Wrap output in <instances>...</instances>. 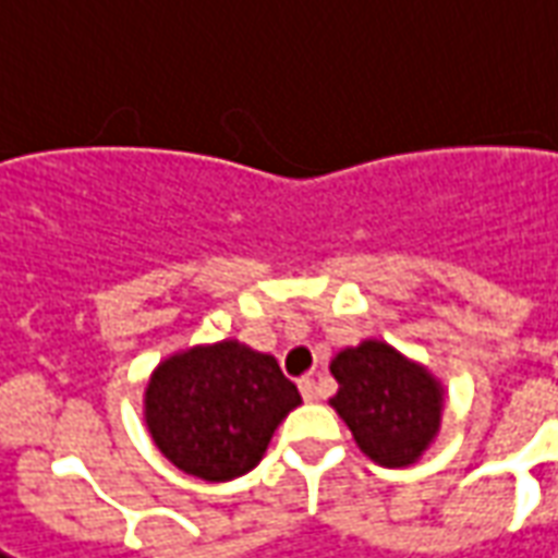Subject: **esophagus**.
<instances>
[{
	"label": "esophagus",
	"instance_id": "1",
	"mask_svg": "<svg viewBox=\"0 0 558 558\" xmlns=\"http://www.w3.org/2000/svg\"><path fill=\"white\" fill-rule=\"evenodd\" d=\"M299 392H302V399L305 401H317L319 399L317 380H314V377H302V380H299Z\"/></svg>",
	"mask_w": 558,
	"mask_h": 558
}]
</instances>
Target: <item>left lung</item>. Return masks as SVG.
Here are the masks:
<instances>
[{"label":"left lung","mask_w":558,"mask_h":558,"mask_svg":"<svg viewBox=\"0 0 558 558\" xmlns=\"http://www.w3.org/2000/svg\"><path fill=\"white\" fill-rule=\"evenodd\" d=\"M329 372L338 380L329 404L362 453L384 469H408L423 459L444 420V384L423 362L365 338L338 350Z\"/></svg>","instance_id":"8db88e82"}]
</instances>
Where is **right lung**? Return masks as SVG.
Listing matches in <instances>:
<instances>
[{
    "label": "right lung",
    "instance_id": "right-lung-1",
    "mask_svg": "<svg viewBox=\"0 0 558 558\" xmlns=\"http://www.w3.org/2000/svg\"><path fill=\"white\" fill-rule=\"evenodd\" d=\"M302 404L271 353L223 338L174 350L144 387V423L174 469L208 483L259 465L275 428Z\"/></svg>",
    "mask_w": 558,
    "mask_h": 558
}]
</instances>
